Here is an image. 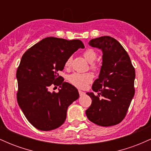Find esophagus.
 <instances>
[{
	"mask_svg": "<svg viewBox=\"0 0 151 151\" xmlns=\"http://www.w3.org/2000/svg\"><path fill=\"white\" fill-rule=\"evenodd\" d=\"M79 95H80V96H83V95L85 94V93H84V91H81V90H79Z\"/></svg>",
	"mask_w": 151,
	"mask_h": 151,
	"instance_id": "esophagus-1",
	"label": "esophagus"
}]
</instances>
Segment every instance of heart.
I'll return each mask as SVG.
<instances>
[{
    "instance_id": "1",
    "label": "heart",
    "mask_w": 151,
    "mask_h": 151,
    "mask_svg": "<svg viewBox=\"0 0 151 151\" xmlns=\"http://www.w3.org/2000/svg\"><path fill=\"white\" fill-rule=\"evenodd\" d=\"M84 58L87 60L88 62L91 63L94 61L97 57V54L92 49H87L83 53ZM72 58L70 57L67 58L65 63V67L66 68H70L71 64H72ZM97 65L95 63H91V68L92 70H96L97 69ZM69 82H70L72 85L75 86L76 87L79 89H85L88 85L93 80V75L91 73H78L74 72L68 76L67 77Z\"/></svg>"
}]
</instances>
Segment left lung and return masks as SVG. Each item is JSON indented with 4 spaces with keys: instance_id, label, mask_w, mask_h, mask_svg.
<instances>
[{
    "instance_id": "1",
    "label": "left lung",
    "mask_w": 151,
    "mask_h": 151,
    "mask_svg": "<svg viewBox=\"0 0 151 151\" xmlns=\"http://www.w3.org/2000/svg\"><path fill=\"white\" fill-rule=\"evenodd\" d=\"M89 44L101 50L103 56L99 78L92 85L98 95L86 93L92 102L86 115L99 126L116 125L125 118L134 96L135 69L127 52L114 38L103 36L91 40Z\"/></svg>"
}]
</instances>
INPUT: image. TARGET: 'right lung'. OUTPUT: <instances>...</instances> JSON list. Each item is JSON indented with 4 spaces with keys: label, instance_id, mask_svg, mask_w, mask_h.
Returning <instances> with one entry per match:
<instances>
[{
    "label": "right lung",
    "instance_id": "right-lung-1",
    "mask_svg": "<svg viewBox=\"0 0 151 151\" xmlns=\"http://www.w3.org/2000/svg\"><path fill=\"white\" fill-rule=\"evenodd\" d=\"M84 47L79 40L49 37L22 55L16 73L17 100L26 119L36 129L51 131L65 121L68 106L79 94L77 88L64 81L58 72L63 70L67 58ZM51 85L60 86L59 92L50 93Z\"/></svg>",
    "mask_w": 151,
    "mask_h": 151
}]
</instances>
